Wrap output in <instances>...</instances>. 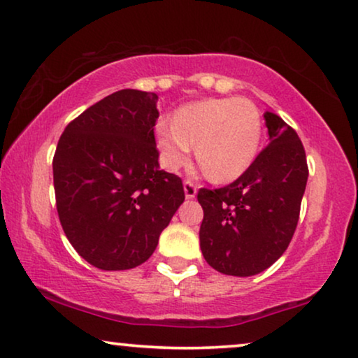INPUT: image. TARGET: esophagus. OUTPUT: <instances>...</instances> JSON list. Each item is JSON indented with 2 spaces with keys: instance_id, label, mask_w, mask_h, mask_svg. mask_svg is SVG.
I'll return each mask as SVG.
<instances>
[{
  "instance_id": "obj_1",
  "label": "esophagus",
  "mask_w": 358,
  "mask_h": 358,
  "mask_svg": "<svg viewBox=\"0 0 358 358\" xmlns=\"http://www.w3.org/2000/svg\"><path fill=\"white\" fill-rule=\"evenodd\" d=\"M184 192L185 199H194L197 195V185H195L192 180H184Z\"/></svg>"
}]
</instances>
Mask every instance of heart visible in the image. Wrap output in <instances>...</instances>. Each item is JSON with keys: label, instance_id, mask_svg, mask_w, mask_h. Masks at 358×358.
Returning <instances> with one entry per match:
<instances>
[{"label": "heart", "instance_id": "1", "mask_svg": "<svg viewBox=\"0 0 358 358\" xmlns=\"http://www.w3.org/2000/svg\"><path fill=\"white\" fill-rule=\"evenodd\" d=\"M262 140V117L244 97L205 99L156 124V143L168 169H179L195 145L197 163L208 179L228 182L254 163Z\"/></svg>", "mask_w": 358, "mask_h": 358}]
</instances>
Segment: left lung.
Returning <instances> with one entry per match:
<instances>
[{"label": "left lung", "instance_id": "obj_1", "mask_svg": "<svg viewBox=\"0 0 358 358\" xmlns=\"http://www.w3.org/2000/svg\"><path fill=\"white\" fill-rule=\"evenodd\" d=\"M268 145L229 185L200 189V249L215 271L249 277L285 252L300 218L308 164L296 131L266 112Z\"/></svg>", "mask_w": 358, "mask_h": 358}]
</instances>
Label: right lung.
I'll use <instances>...</instances> for the list:
<instances>
[{"label":"right lung","mask_w":358,"mask_h":358,"mask_svg":"<svg viewBox=\"0 0 358 358\" xmlns=\"http://www.w3.org/2000/svg\"><path fill=\"white\" fill-rule=\"evenodd\" d=\"M156 102L155 92L117 91L71 120L58 140V218L76 252L102 271L148 261L185 199L180 178L159 169Z\"/></svg>","instance_id":"obj_1"}]
</instances>
